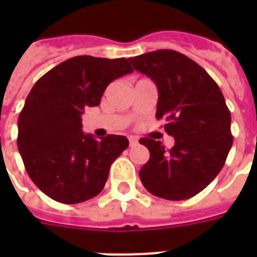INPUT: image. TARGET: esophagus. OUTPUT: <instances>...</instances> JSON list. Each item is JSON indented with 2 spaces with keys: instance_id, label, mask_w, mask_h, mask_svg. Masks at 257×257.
Instances as JSON below:
<instances>
[{
  "instance_id": "obj_1",
  "label": "esophagus",
  "mask_w": 257,
  "mask_h": 257,
  "mask_svg": "<svg viewBox=\"0 0 257 257\" xmlns=\"http://www.w3.org/2000/svg\"><path fill=\"white\" fill-rule=\"evenodd\" d=\"M137 144H139V140H137L136 137H129V145L131 147H135Z\"/></svg>"
}]
</instances>
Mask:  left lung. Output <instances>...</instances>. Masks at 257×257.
I'll list each match as a JSON object with an SVG mask.
<instances>
[{
	"label": "left lung",
	"instance_id": "obj_1",
	"mask_svg": "<svg viewBox=\"0 0 257 257\" xmlns=\"http://www.w3.org/2000/svg\"><path fill=\"white\" fill-rule=\"evenodd\" d=\"M133 68L157 86V120L175 145L141 139L149 149L140 180L152 195L185 200L201 192L219 175L233 143L231 113L213 78L187 56L160 49L129 58Z\"/></svg>",
	"mask_w": 257,
	"mask_h": 257
}]
</instances>
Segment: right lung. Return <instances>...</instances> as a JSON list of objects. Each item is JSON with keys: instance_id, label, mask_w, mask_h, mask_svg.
Masks as SVG:
<instances>
[{"instance_id": "1", "label": "right lung", "mask_w": 257, "mask_h": 257, "mask_svg": "<svg viewBox=\"0 0 257 257\" xmlns=\"http://www.w3.org/2000/svg\"><path fill=\"white\" fill-rule=\"evenodd\" d=\"M132 72L125 58L77 56L34 84L18 117L17 147L32 181L50 199L77 204L102 191L129 141L116 135L96 140L82 132L81 114L100 104L113 80Z\"/></svg>"}]
</instances>
